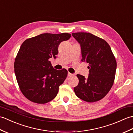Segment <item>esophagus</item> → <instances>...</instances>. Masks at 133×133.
Wrapping results in <instances>:
<instances>
[{"label":"esophagus","instance_id":"1","mask_svg":"<svg viewBox=\"0 0 133 133\" xmlns=\"http://www.w3.org/2000/svg\"><path fill=\"white\" fill-rule=\"evenodd\" d=\"M68 76L69 77H71V76H72L73 75V74H71V73H70V72H68Z\"/></svg>","mask_w":133,"mask_h":133}]
</instances>
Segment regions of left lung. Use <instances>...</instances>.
<instances>
[{
	"instance_id": "1",
	"label": "left lung",
	"mask_w": 133,
	"mask_h": 133,
	"mask_svg": "<svg viewBox=\"0 0 133 133\" xmlns=\"http://www.w3.org/2000/svg\"><path fill=\"white\" fill-rule=\"evenodd\" d=\"M80 44L82 61L89 64V77L77 74L78 86L74 92L78 98L88 102L102 99L113 84L117 62L111 48L107 42L87 32L72 33Z\"/></svg>"
}]
</instances>
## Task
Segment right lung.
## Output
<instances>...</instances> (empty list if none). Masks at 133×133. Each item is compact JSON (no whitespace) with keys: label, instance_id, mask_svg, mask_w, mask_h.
Instances as JSON below:
<instances>
[{"label":"right lung","instance_id":"right-lung-1","mask_svg":"<svg viewBox=\"0 0 133 133\" xmlns=\"http://www.w3.org/2000/svg\"><path fill=\"white\" fill-rule=\"evenodd\" d=\"M71 36L69 33H44L22 43L14 62V71L20 89L28 99L43 104L57 95L67 71L54 69L49 59L56 58L59 44Z\"/></svg>","mask_w":133,"mask_h":133}]
</instances>
